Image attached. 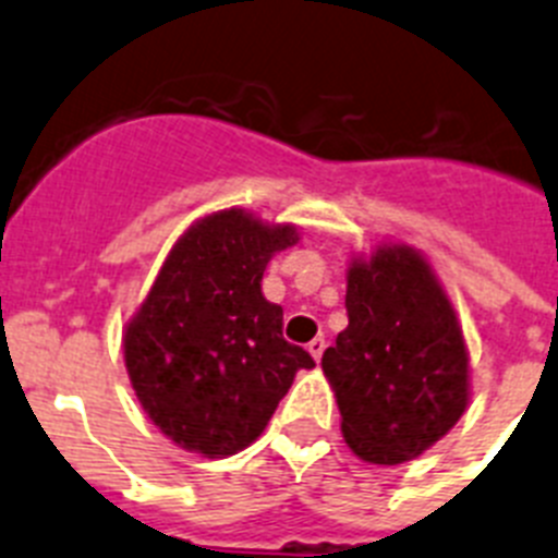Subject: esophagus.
<instances>
[{
    "label": "esophagus",
    "mask_w": 558,
    "mask_h": 558,
    "mask_svg": "<svg viewBox=\"0 0 558 558\" xmlns=\"http://www.w3.org/2000/svg\"><path fill=\"white\" fill-rule=\"evenodd\" d=\"M323 351H326V340H323V337H315V340L308 343V354H312L315 360H320Z\"/></svg>",
    "instance_id": "1"
}]
</instances>
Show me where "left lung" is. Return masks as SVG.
Wrapping results in <instances>:
<instances>
[{
    "mask_svg": "<svg viewBox=\"0 0 558 558\" xmlns=\"http://www.w3.org/2000/svg\"><path fill=\"white\" fill-rule=\"evenodd\" d=\"M345 280L349 326L320 366L351 451L372 465H400L465 414V340L434 269L405 243L351 260Z\"/></svg>",
    "mask_w": 558,
    "mask_h": 558,
    "instance_id": "obj_1",
    "label": "left lung"
}]
</instances>
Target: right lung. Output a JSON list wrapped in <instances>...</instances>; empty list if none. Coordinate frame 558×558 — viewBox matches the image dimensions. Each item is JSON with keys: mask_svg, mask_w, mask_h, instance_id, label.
Returning a JSON list of instances; mask_svg holds the SVG:
<instances>
[{"mask_svg": "<svg viewBox=\"0 0 558 558\" xmlns=\"http://www.w3.org/2000/svg\"><path fill=\"white\" fill-rule=\"evenodd\" d=\"M292 223L221 209L170 250L124 329V363L147 416L186 451L221 460L264 434L294 374L315 360L283 340V308L260 292Z\"/></svg>", "mask_w": 558, "mask_h": 558, "instance_id": "right-lung-1", "label": "right lung"}]
</instances>
